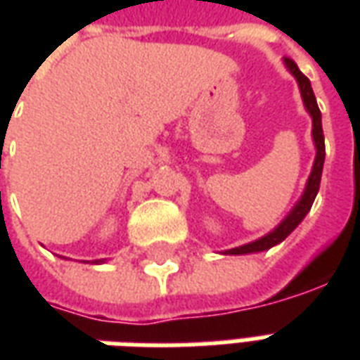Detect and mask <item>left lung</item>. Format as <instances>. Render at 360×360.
Returning a JSON list of instances; mask_svg holds the SVG:
<instances>
[{"mask_svg":"<svg viewBox=\"0 0 360 360\" xmlns=\"http://www.w3.org/2000/svg\"><path fill=\"white\" fill-rule=\"evenodd\" d=\"M285 65L289 67V71L295 75V79L299 82V89H301L302 102H304V108L309 110V113L312 115V139H314V144H316V160H314V167H312V173H310L309 183H307V188H304V195L299 200V204L295 206L293 212L287 216L281 224H279L271 233H268L262 239H258L255 243H249V245H243V247H237V249L226 250V255H249V252H260V250L271 249L274 245H278L285 239L287 235L293 231L295 227L299 226L302 221V218L309 214L310 206L314 202V198L318 195V188H320V179H322V167H324V156H326V146H324V131H322V115H320V110H318L316 98H314V92H312V86H310V81L304 77V75L299 71V67L295 63L293 59L285 58Z\"/></svg>","mask_w":360,"mask_h":360,"instance_id":"1","label":"left lung"}]
</instances>
